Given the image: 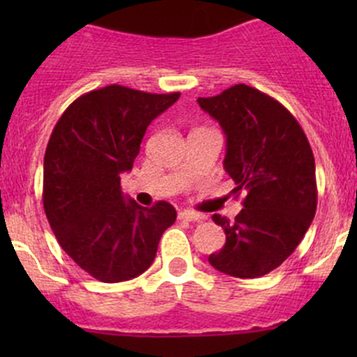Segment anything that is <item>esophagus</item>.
I'll use <instances>...</instances> for the list:
<instances>
[{"label":"esophagus","mask_w":357,"mask_h":357,"mask_svg":"<svg viewBox=\"0 0 357 357\" xmlns=\"http://www.w3.org/2000/svg\"><path fill=\"white\" fill-rule=\"evenodd\" d=\"M178 218L181 219V221H190V222H199L204 219V215L202 214H197V212H192V211H181L178 214Z\"/></svg>","instance_id":"34e87169"}]
</instances>
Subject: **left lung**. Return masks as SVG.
<instances>
[{
  "label": "left lung",
  "mask_w": 357,
  "mask_h": 357,
  "mask_svg": "<svg viewBox=\"0 0 357 357\" xmlns=\"http://www.w3.org/2000/svg\"><path fill=\"white\" fill-rule=\"evenodd\" d=\"M226 135L225 169L245 192L243 208L229 222L212 221L226 243L208 255L212 268L235 278H259L297 248L318 205L311 145L297 119L275 98L247 84L197 100Z\"/></svg>",
  "instance_id": "left-lung-1"
}]
</instances>
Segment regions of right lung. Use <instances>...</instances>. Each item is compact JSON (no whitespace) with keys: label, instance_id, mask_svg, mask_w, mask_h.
Returning a JSON list of instances; mask_svg holds the SVG:
<instances>
[{"label":"right lung","instance_id":"obj_1","mask_svg":"<svg viewBox=\"0 0 357 357\" xmlns=\"http://www.w3.org/2000/svg\"><path fill=\"white\" fill-rule=\"evenodd\" d=\"M179 93H145L112 84L79 96L56 122L45 153L43 207L60 247L93 278L126 282L152 266L160 236L176 221L167 202L142 207L126 199L150 122Z\"/></svg>","mask_w":357,"mask_h":357}]
</instances>
